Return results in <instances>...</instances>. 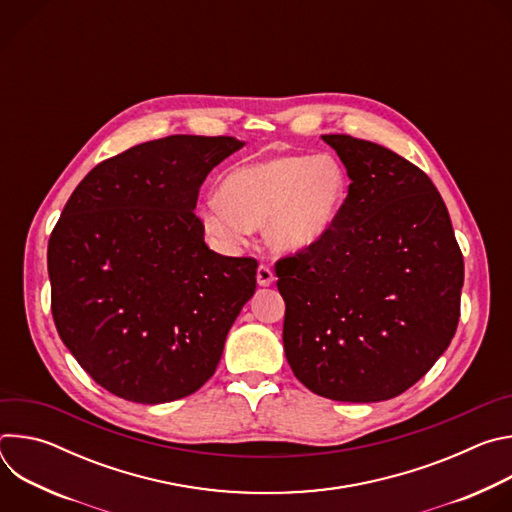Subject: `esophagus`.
Masks as SVG:
<instances>
[{"mask_svg":"<svg viewBox=\"0 0 512 512\" xmlns=\"http://www.w3.org/2000/svg\"><path fill=\"white\" fill-rule=\"evenodd\" d=\"M273 281H275V273H273L267 265H259V267H257V283L263 285V287H267V285H271Z\"/></svg>","mask_w":512,"mask_h":512,"instance_id":"obj_1","label":"esophagus"}]
</instances>
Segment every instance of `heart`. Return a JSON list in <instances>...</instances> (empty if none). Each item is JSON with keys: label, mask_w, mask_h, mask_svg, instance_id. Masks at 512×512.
I'll return each mask as SVG.
<instances>
[{"label": "heart", "mask_w": 512, "mask_h": 512, "mask_svg": "<svg viewBox=\"0 0 512 512\" xmlns=\"http://www.w3.org/2000/svg\"><path fill=\"white\" fill-rule=\"evenodd\" d=\"M348 178L332 156H281L231 172L200 206L206 235L223 249L265 227L267 245L283 255L322 243L344 210Z\"/></svg>", "instance_id": "b5f03b06"}]
</instances>
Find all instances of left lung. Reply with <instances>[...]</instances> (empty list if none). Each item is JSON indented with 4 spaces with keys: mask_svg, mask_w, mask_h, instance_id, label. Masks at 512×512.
I'll return each mask as SVG.
<instances>
[{
    "mask_svg": "<svg viewBox=\"0 0 512 512\" xmlns=\"http://www.w3.org/2000/svg\"><path fill=\"white\" fill-rule=\"evenodd\" d=\"M350 178L332 233L275 263L283 350L312 393L387 401L450 346L464 259L448 208L417 166L379 143L322 135Z\"/></svg>",
    "mask_w": 512,
    "mask_h": 512,
    "instance_id": "8db88e82",
    "label": "left lung"
}]
</instances>
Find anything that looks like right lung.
I'll return each instance as SVG.
<instances>
[{
  "mask_svg": "<svg viewBox=\"0 0 512 512\" xmlns=\"http://www.w3.org/2000/svg\"><path fill=\"white\" fill-rule=\"evenodd\" d=\"M235 137L170 135L95 166L48 241L56 330L109 393L145 405L182 399L216 371L255 294L257 261L204 243L194 214Z\"/></svg>",
  "mask_w": 512,
  "mask_h": 512,
  "instance_id": "1",
  "label": "right lung"
}]
</instances>
